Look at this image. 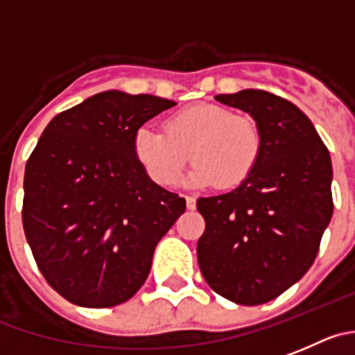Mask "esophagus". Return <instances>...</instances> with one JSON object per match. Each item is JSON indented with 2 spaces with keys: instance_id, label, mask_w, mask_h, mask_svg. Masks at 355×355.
<instances>
[{
  "instance_id": "1",
  "label": "esophagus",
  "mask_w": 355,
  "mask_h": 355,
  "mask_svg": "<svg viewBox=\"0 0 355 355\" xmlns=\"http://www.w3.org/2000/svg\"><path fill=\"white\" fill-rule=\"evenodd\" d=\"M185 205H187L189 210H194L196 208V196H193V194L185 196Z\"/></svg>"
}]
</instances>
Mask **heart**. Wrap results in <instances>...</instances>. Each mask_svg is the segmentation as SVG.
I'll return each mask as SVG.
<instances>
[{
	"label": "heart",
	"mask_w": 355,
	"mask_h": 355,
	"mask_svg": "<svg viewBox=\"0 0 355 355\" xmlns=\"http://www.w3.org/2000/svg\"><path fill=\"white\" fill-rule=\"evenodd\" d=\"M135 155L159 185H173L191 155L189 182L198 187L217 182L231 189L243 184L256 170L261 132L248 115L227 107L200 103L182 108L164 122V131L141 125L135 135Z\"/></svg>",
	"instance_id": "heart-1"
}]
</instances>
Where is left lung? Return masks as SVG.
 Wrapping results in <instances>:
<instances>
[{
	"label": "left lung",
	"instance_id": "obj_1",
	"mask_svg": "<svg viewBox=\"0 0 355 355\" xmlns=\"http://www.w3.org/2000/svg\"><path fill=\"white\" fill-rule=\"evenodd\" d=\"M215 99L256 121L261 155L252 175L231 193L198 200L207 224L198 264L223 297L263 304L315 261L333 215L331 157L312 121L287 99L259 89Z\"/></svg>",
	"mask_w": 355,
	"mask_h": 355
}]
</instances>
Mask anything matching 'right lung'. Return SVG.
<instances>
[{
    "label": "right lung",
    "instance_id": "add662e5",
    "mask_svg": "<svg viewBox=\"0 0 355 355\" xmlns=\"http://www.w3.org/2000/svg\"><path fill=\"white\" fill-rule=\"evenodd\" d=\"M177 103L105 91L55 115L29 155L22 226L49 286L78 306L128 301L185 200L148 178L135 135Z\"/></svg>",
    "mask_w": 355,
    "mask_h": 355
}]
</instances>
